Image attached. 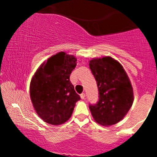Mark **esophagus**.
Returning a JSON list of instances; mask_svg holds the SVG:
<instances>
[{"mask_svg": "<svg viewBox=\"0 0 157 157\" xmlns=\"http://www.w3.org/2000/svg\"><path fill=\"white\" fill-rule=\"evenodd\" d=\"M85 96H86V95H85V93H82V94H80V98H81L82 99H85Z\"/></svg>", "mask_w": 157, "mask_h": 157, "instance_id": "34e87169", "label": "esophagus"}]
</instances>
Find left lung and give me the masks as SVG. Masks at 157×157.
<instances>
[{"mask_svg": "<svg viewBox=\"0 0 157 157\" xmlns=\"http://www.w3.org/2000/svg\"><path fill=\"white\" fill-rule=\"evenodd\" d=\"M90 68L99 90L98 102L89 105L92 115L102 125L116 124L125 116L134 101L127 74L121 64L111 57L91 60Z\"/></svg>", "mask_w": 157, "mask_h": 157, "instance_id": "1", "label": "left lung"}]
</instances>
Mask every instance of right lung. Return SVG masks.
<instances>
[{"label":"right lung","mask_w":157,"mask_h":157,"mask_svg":"<svg viewBox=\"0 0 157 157\" xmlns=\"http://www.w3.org/2000/svg\"><path fill=\"white\" fill-rule=\"evenodd\" d=\"M77 65L73 55L59 52L44 62L30 83V97L36 113L45 122L58 125L71 118L80 97L70 81Z\"/></svg>","instance_id":"1"}]
</instances>
